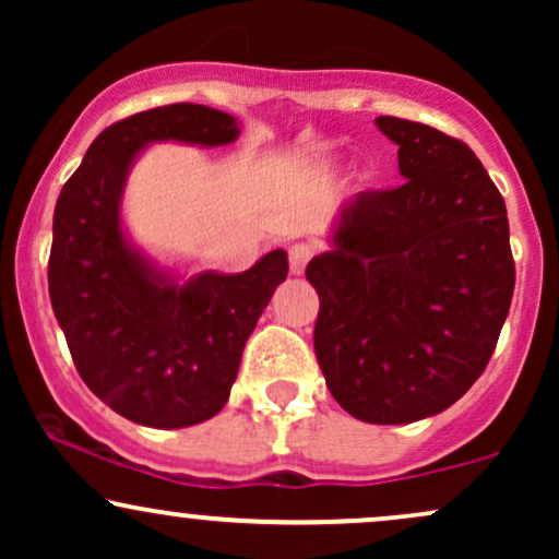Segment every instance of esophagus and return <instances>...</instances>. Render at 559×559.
Returning a JSON list of instances; mask_svg holds the SVG:
<instances>
[{"instance_id": "34e87169", "label": "esophagus", "mask_w": 559, "mask_h": 559, "mask_svg": "<svg viewBox=\"0 0 559 559\" xmlns=\"http://www.w3.org/2000/svg\"><path fill=\"white\" fill-rule=\"evenodd\" d=\"M310 258H312V249L307 247V243H294V247H288V265H292L294 275L305 273Z\"/></svg>"}]
</instances>
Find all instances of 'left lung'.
Segmentation results:
<instances>
[{
  "label": "left lung",
  "mask_w": 559,
  "mask_h": 559,
  "mask_svg": "<svg viewBox=\"0 0 559 559\" xmlns=\"http://www.w3.org/2000/svg\"><path fill=\"white\" fill-rule=\"evenodd\" d=\"M376 126L400 146L404 183L352 199L305 275L333 400L357 420L400 426L447 409L484 373L515 260L504 199L471 146L391 115Z\"/></svg>",
  "instance_id": "1"
}]
</instances>
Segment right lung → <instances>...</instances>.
<instances>
[{
	"mask_svg": "<svg viewBox=\"0 0 559 559\" xmlns=\"http://www.w3.org/2000/svg\"><path fill=\"white\" fill-rule=\"evenodd\" d=\"M234 115L204 105L155 107L118 120L62 186L49 252V299L79 376L107 407L150 428L210 420L228 402L241 352L275 286L284 249L239 275L199 273L178 284L128 243L120 194L152 141L223 146Z\"/></svg>",
	"mask_w": 559,
	"mask_h": 559,
	"instance_id": "add662e5",
	"label": "right lung"
}]
</instances>
